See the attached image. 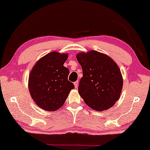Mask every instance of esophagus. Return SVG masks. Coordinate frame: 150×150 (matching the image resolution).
<instances>
[{"mask_svg":"<svg viewBox=\"0 0 150 150\" xmlns=\"http://www.w3.org/2000/svg\"><path fill=\"white\" fill-rule=\"evenodd\" d=\"M78 83H79V82H78V81L74 82V85H75V88H77L78 87Z\"/></svg>","mask_w":150,"mask_h":150,"instance_id":"1","label":"esophagus"}]
</instances>
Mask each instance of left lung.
Listing matches in <instances>:
<instances>
[{"label":"left lung","mask_w":150,"mask_h":150,"mask_svg":"<svg viewBox=\"0 0 150 150\" xmlns=\"http://www.w3.org/2000/svg\"><path fill=\"white\" fill-rule=\"evenodd\" d=\"M77 59L83 71L78 90L84 102L98 111L113 106L123 85L117 65L110 57L94 50L78 54Z\"/></svg>","instance_id":"1"}]
</instances>
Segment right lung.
Segmentation results:
<instances>
[{
    "instance_id": "obj_1",
    "label": "right lung",
    "mask_w": 150,
    "mask_h": 150,
    "mask_svg": "<svg viewBox=\"0 0 150 150\" xmlns=\"http://www.w3.org/2000/svg\"><path fill=\"white\" fill-rule=\"evenodd\" d=\"M67 58V54L50 52L36 63L30 73V95L36 104L44 110L58 109L75 88L68 80L69 70L64 67Z\"/></svg>"
}]
</instances>
